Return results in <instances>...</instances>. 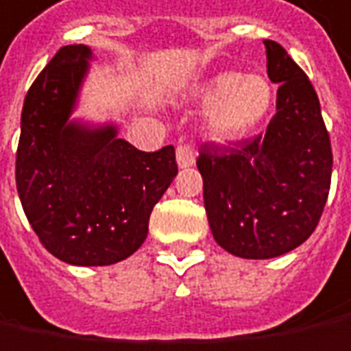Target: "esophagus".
Masks as SVG:
<instances>
[{
	"instance_id": "1",
	"label": "esophagus",
	"mask_w": 351,
	"mask_h": 351,
	"mask_svg": "<svg viewBox=\"0 0 351 351\" xmlns=\"http://www.w3.org/2000/svg\"><path fill=\"white\" fill-rule=\"evenodd\" d=\"M176 160L180 168H191L195 164V152L189 145H180L176 150Z\"/></svg>"
}]
</instances>
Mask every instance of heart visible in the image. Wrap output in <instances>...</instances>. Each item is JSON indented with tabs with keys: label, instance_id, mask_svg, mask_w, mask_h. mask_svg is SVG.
Instances as JSON below:
<instances>
[{
	"label": "heart",
	"instance_id": "obj_1",
	"mask_svg": "<svg viewBox=\"0 0 351 351\" xmlns=\"http://www.w3.org/2000/svg\"><path fill=\"white\" fill-rule=\"evenodd\" d=\"M195 98L206 106V131L214 141L230 143L245 137L269 114L274 88L263 75L218 71L197 86Z\"/></svg>",
	"mask_w": 351,
	"mask_h": 351
}]
</instances>
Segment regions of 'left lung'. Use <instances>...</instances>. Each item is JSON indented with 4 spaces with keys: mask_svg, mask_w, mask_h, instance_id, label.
<instances>
[{
    "mask_svg": "<svg viewBox=\"0 0 351 351\" xmlns=\"http://www.w3.org/2000/svg\"><path fill=\"white\" fill-rule=\"evenodd\" d=\"M267 73L280 84L265 133L230 147L203 145L204 208L216 243L241 258H274L300 247L321 220L332 148L321 104L288 51L265 40Z\"/></svg>",
    "mask_w": 351,
    "mask_h": 351,
    "instance_id": "1",
    "label": "left lung"
}]
</instances>
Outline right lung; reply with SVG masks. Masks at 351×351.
<instances>
[{"instance_id": "add662e5", "label": "right lung", "mask_w": 351, "mask_h": 351, "mask_svg": "<svg viewBox=\"0 0 351 351\" xmlns=\"http://www.w3.org/2000/svg\"><path fill=\"white\" fill-rule=\"evenodd\" d=\"M93 60L84 44L61 48L32 82L16 148V191L32 230L53 257L106 267L147 239L154 204L178 176L176 150L143 152L71 114Z\"/></svg>"}]
</instances>
